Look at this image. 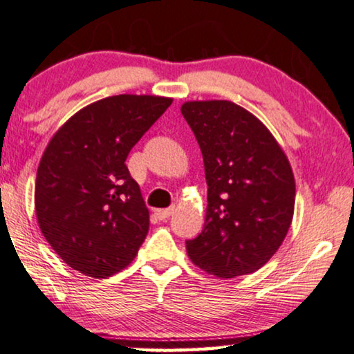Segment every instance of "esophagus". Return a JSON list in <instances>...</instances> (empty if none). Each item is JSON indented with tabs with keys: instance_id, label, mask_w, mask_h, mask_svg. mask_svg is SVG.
Returning <instances> with one entry per match:
<instances>
[{
	"instance_id": "34e87169",
	"label": "esophagus",
	"mask_w": 354,
	"mask_h": 354,
	"mask_svg": "<svg viewBox=\"0 0 354 354\" xmlns=\"http://www.w3.org/2000/svg\"><path fill=\"white\" fill-rule=\"evenodd\" d=\"M173 212H175V207L162 208V210H156V216L158 218V220H167V218H170Z\"/></svg>"
}]
</instances>
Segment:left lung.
I'll use <instances>...</instances> for the list:
<instances>
[{"mask_svg": "<svg viewBox=\"0 0 354 354\" xmlns=\"http://www.w3.org/2000/svg\"><path fill=\"white\" fill-rule=\"evenodd\" d=\"M181 113L196 134L208 184L205 225L186 242L208 274H252L279 250L292 225L295 178L260 118L231 101H187Z\"/></svg>", "mask_w": 354, "mask_h": 354, "instance_id": "obj_1", "label": "left lung"}]
</instances>
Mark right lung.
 Listing matches in <instances>:
<instances>
[{
	"label": "right lung",
	"mask_w": 354,
	"mask_h": 354,
	"mask_svg": "<svg viewBox=\"0 0 354 354\" xmlns=\"http://www.w3.org/2000/svg\"><path fill=\"white\" fill-rule=\"evenodd\" d=\"M171 97L118 94L80 109L44 149L35 212L53 250L84 276L117 274L149 231V210L125 160Z\"/></svg>",
	"instance_id": "1"
}]
</instances>
